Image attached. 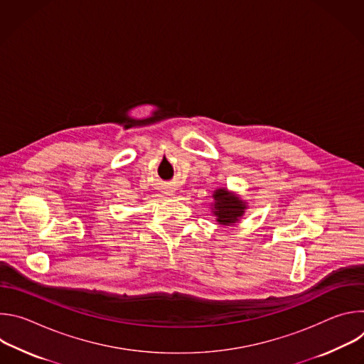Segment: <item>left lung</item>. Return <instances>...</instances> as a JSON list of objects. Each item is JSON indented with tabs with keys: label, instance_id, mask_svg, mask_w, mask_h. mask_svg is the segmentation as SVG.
<instances>
[{
	"label": "left lung",
	"instance_id": "left-lung-1",
	"mask_svg": "<svg viewBox=\"0 0 364 364\" xmlns=\"http://www.w3.org/2000/svg\"><path fill=\"white\" fill-rule=\"evenodd\" d=\"M213 197L216 200L213 215H216V218H218L216 220L220 225L229 226V225L237 222L246 209L245 203L242 200H239V197H236L235 194H230L225 188L216 190Z\"/></svg>",
	"mask_w": 364,
	"mask_h": 364
}]
</instances>
